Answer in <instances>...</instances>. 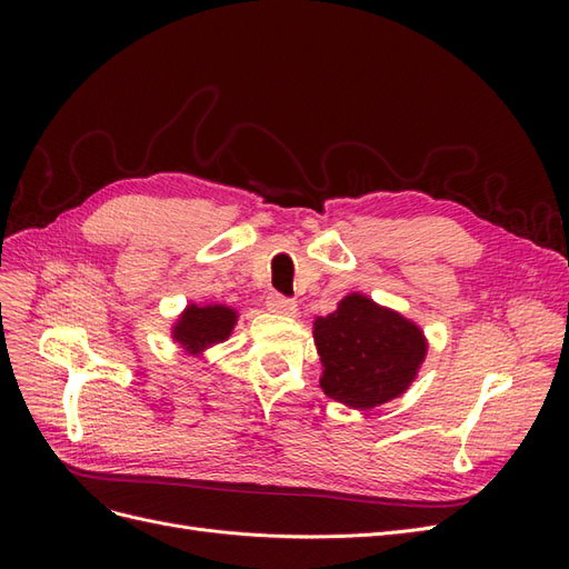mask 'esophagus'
Returning <instances> with one entry per match:
<instances>
[{"mask_svg": "<svg viewBox=\"0 0 569 569\" xmlns=\"http://www.w3.org/2000/svg\"><path fill=\"white\" fill-rule=\"evenodd\" d=\"M268 308L272 313H280V316H295L297 313V301L289 299L284 295H278V291H272L268 295Z\"/></svg>", "mask_w": 569, "mask_h": 569, "instance_id": "esophagus-1", "label": "esophagus"}]
</instances>
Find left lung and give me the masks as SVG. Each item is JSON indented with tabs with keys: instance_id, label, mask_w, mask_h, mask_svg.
<instances>
[{
	"instance_id": "left-lung-1",
	"label": "left lung",
	"mask_w": 569,
	"mask_h": 569,
	"mask_svg": "<svg viewBox=\"0 0 569 569\" xmlns=\"http://www.w3.org/2000/svg\"><path fill=\"white\" fill-rule=\"evenodd\" d=\"M313 337L325 368L322 391L358 410L403 393L427 353L416 325L360 295L347 297L335 313L318 318Z\"/></svg>"
}]
</instances>
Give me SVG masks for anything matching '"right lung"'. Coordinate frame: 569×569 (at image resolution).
<instances>
[{"mask_svg":"<svg viewBox=\"0 0 569 569\" xmlns=\"http://www.w3.org/2000/svg\"><path fill=\"white\" fill-rule=\"evenodd\" d=\"M237 313L228 306H189L178 320L173 337L180 341L189 353H199L213 347L218 341H226L232 332Z\"/></svg>","mask_w":569,"mask_h":569,"instance_id":"1","label":"right lung"}]
</instances>
